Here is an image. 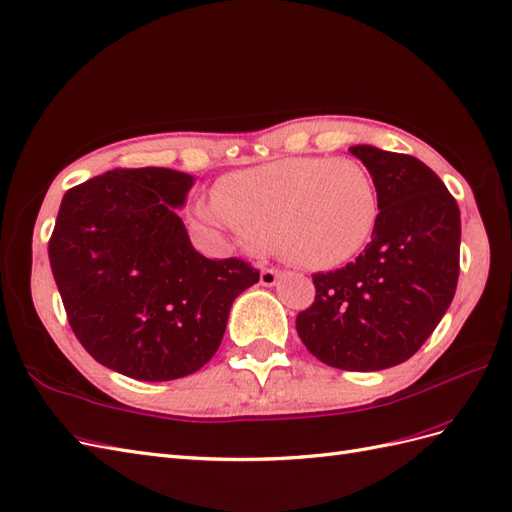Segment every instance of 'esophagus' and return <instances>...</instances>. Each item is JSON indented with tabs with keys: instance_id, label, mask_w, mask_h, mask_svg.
Masks as SVG:
<instances>
[{
	"instance_id": "34e87169",
	"label": "esophagus",
	"mask_w": 512,
	"mask_h": 512,
	"mask_svg": "<svg viewBox=\"0 0 512 512\" xmlns=\"http://www.w3.org/2000/svg\"><path fill=\"white\" fill-rule=\"evenodd\" d=\"M280 278H282V273L278 269H262L260 284L262 286H275Z\"/></svg>"
}]
</instances>
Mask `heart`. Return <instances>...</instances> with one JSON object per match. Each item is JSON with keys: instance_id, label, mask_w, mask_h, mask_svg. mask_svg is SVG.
I'll use <instances>...</instances> for the list:
<instances>
[{"instance_id": "heart-1", "label": "heart", "mask_w": 512, "mask_h": 512, "mask_svg": "<svg viewBox=\"0 0 512 512\" xmlns=\"http://www.w3.org/2000/svg\"><path fill=\"white\" fill-rule=\"evenodd\" d=\"M198 219L245 243H273L306 269H334L364 250L379 219L370 172L353 159L290 157L226 176Z\"/></svg>"}]
</instances>
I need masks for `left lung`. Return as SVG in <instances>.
<instances>
[{"label":"left lung","instance_id":"1","mask_svg":"<svg viewBox=\"0 0 512 512\" xmlns=\"http://www.w3.org/2000/svg\"><path fill=\"white\" fill-rule=\"evenodd\" d=\"M349 153L377 185V226L355 262L312 275L316 297L299 312L297 334L323 364L368 372L407 362L450 308L461 213L420 159L370 144Z\"/></svg>","mask_w":512,"mask_h":512}]
</instances>
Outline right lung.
<instances>
[{"label": "right lung", "instance_id": "add662e5", "mask_svg": "<svg viewBox=\"0 0 512 512\" xmlns=\"http://www.w3.org/2000/svg\"><path fill=\"white\" fill-rule=\"evenodd\" d=\"M196 178L112 170L68 189L49 241L75 336L96 362L140 381L200 370L222 344L232 301L260 273L191 245L183 209Z\"/></svg>", "mask_w": 512, "mask_h": 512}]
</instances>
